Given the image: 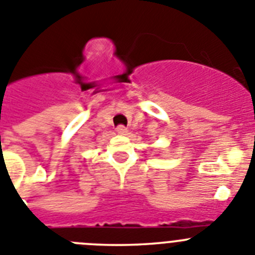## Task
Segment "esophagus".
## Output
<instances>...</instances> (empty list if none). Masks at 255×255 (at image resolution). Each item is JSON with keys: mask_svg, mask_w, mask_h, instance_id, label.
I'll return each mask as SVG.
<instances>
[{"mask_svg": "<svg viewBox=\"0 0 255 255\" xmlns=\"http://www.w3.org/2000/svg\"><path fill=\"white\" fill-rule=\"evenodd\" d=\"M117 132L120 133V134H127L128 130H127V128L125 127V126H120V127L117 128Z\"/></svg>", "mask_w": 255, "mask_h": 255, "instance_id": "esophagus-1", "label": "esophagus"}]
</instances>
